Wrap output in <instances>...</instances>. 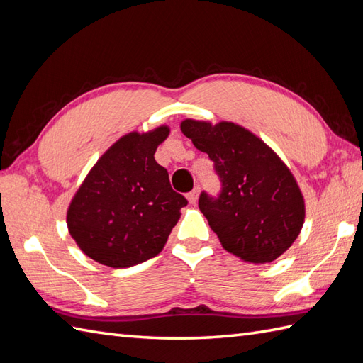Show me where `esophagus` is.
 <instances>
[{
	"label": "esophagus",
	"mask_w": 363,
	"mask_h": 363,
	"mask_svg": "<svg viewBox=\"0 0 363 363\" xmlns=\"http://www.w3.org/2000/svg\"><path fill=\"white\" fill-rule=\"evenodd\" d=\"M199 193H201V187H194L189 194H187V199L190 203H196L198 198H199Z\"/></svg>",
	"instance_id": "obj_1"
}]
</instances>
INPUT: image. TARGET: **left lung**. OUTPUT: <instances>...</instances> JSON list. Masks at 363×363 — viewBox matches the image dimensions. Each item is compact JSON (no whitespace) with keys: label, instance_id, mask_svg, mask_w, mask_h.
I'll list each match as a JSON object with an SVG mask.
<instances>
[{"label":"left lung","instance_id":"1","mask_svg":"<svg viewBox=\"0 0 363 363\" xmlns=\"http://www.w3.org/2000/svg\"><path fill=\"white\" fill-rule=\"evenodd\" d=\"M182 133L207 153L220 191H202L199 210L228 253L252 264L273 262L299 236L305 203L294 176L270 147L233 123L185 119Z\"/></svg>","mask_w":363,"mask_h":363}]
</instances>
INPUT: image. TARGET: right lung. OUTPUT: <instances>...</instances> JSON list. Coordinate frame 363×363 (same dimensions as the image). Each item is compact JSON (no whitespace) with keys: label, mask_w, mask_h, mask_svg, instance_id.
<instances>
[{"label":"right lung","mask_w":363,"mask_h":363,"mask_svg":"<svg viewBox=\"0 0 363 363\" xmlns=\"http://www.w3.org/2000/svg\"><path fill=\"white\" fill-rule=\"evenodd\" d=\"M169 127L123 136L99 157L67 211V227L93 261L127 268L161 253L187 199L155 152Z\"/></svg>","instance_id":"add662e5"}]
</instances>
